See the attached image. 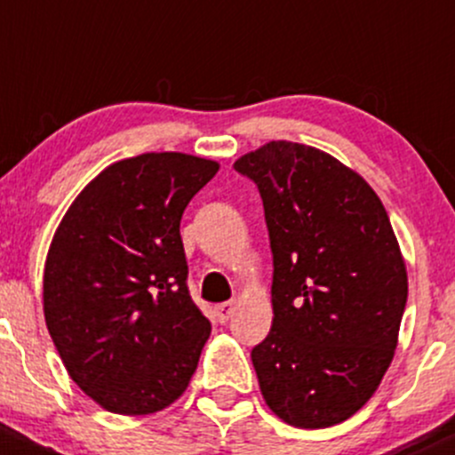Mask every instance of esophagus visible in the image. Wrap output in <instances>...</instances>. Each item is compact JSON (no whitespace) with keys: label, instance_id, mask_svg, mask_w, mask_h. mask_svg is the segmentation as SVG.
<instances>
[{"label":"esophagus","instance_id":"1","mask_svg":"<svg viewBox=\"0 0 455 455\" xmlns=\"http://www.w3.org/2000/svg\"><path fill=\"white\" fill-rule=\"evenodd\" d=\"M215 318L220 320V323H227L228 318H231L233 312H235V303H220L215 305Z\"/></svg>","mask_w":455,"mask_h":455}]
</instances>
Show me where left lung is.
I'll use <instances>...</instances> for the list:
<instances>
[{
	"label": "left lung",
	"mask_w": 455,
	"mask_h": 455,
	"mask_svg": "<svg viewBox=\"0 0 455 455\" xmlns=\"http://www.w3.org/2000/svg\"><path fill=\"white\" fill-rule=\"evenodd\" d=\"M264 200L272 327L251 353L267 408L300 429L342 423L395 357L408 272L379 196L336 156L270 141L235 161Z\"/></svg>",
	"instance_id": "1"
}]
</instances>
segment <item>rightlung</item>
<instances>
[{"label": "right lung", "instance_id": "right-lung-1", "mask_svg": "<svg viewBox=\"0 0 455 455\" xmlns=\"http://www.w3.org/2000/svg\"><path fill=\"white\" fill-rule=\"evenodd\" d=\"M218 161L146 152L104 167L76 196L43 272L47 331L71 379L104 410L174 403L212 323L188 290L180 218Z\"/></svg>", "mask_w": 455, "mask_h": 455}]
</instances>
